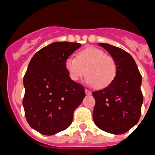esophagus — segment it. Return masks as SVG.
<instances>
[{"label": "esophagus", "instance_id": "1", "mask_svg": "<svg viewBox=\"0 0 155 155\" xmlns=\"http://www.w3.org/2000/svg\"><path fill=\"white\" fill-rule=\"evenodd\" d=\"M85 94H86V95H90V94H91V91H90V90H89V89H85Z\"/></svg>", "mask_w": 155, "mask_h": 155}]
</instances>
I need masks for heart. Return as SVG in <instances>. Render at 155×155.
<instances>
[{
    "label": "heart",
    "instance_id": "obj_1",
    "mask_svg": "<svg viewBox=\"0 0 155 155\" xmlns=\"http://www.w3.org/2000/svg\"><path fill=\"white\" fill-rule=\"evenodd\" d=\"M66 69L73 81L86 75V81L97 89H103L112 82L117 73L114 58L97 47H90L79 51L77 57L66 60Z\"/></svg>",
    "mask_w": 155,
    "mask_h": 155
}]
</instances>
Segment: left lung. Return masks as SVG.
I'll use <instances>...</instances> for the list:
<instances>
[{"mask_svg": "<svg viewBox=\"0 0 155 155\" xmlns=\"http://www.w3.org/2000/svg\"><path fill=\"white\" fill-rule=\"evenodd\" d=\"M99 46L114 58L117 73L108 86L93 92L96 101L93 121L103 131L120 135L135 126L140 118L143 101L142 76L130 54L108 43Z\"/></svg>", "mask_w": 155, "mask_h": 155, "instance_id": "obj_1", "label": "left lung"}]
</instances>
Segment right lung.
I'll return each instance as SVG.
<instances>
[{"mask_svg": "<svg viewBox=\"0 0 155 155\" xmlns=\"http://www.w3.org/2000/svg\"><path fill=\"white\" fill-rule=\"evenodd\" d=\"M80 47L78 43L54 42L36 52L29 62L23 106L31 127L43 135L67 128L85 97L84 87L71 80L65 65Z\"/></svg>", "mask_w": 155, "mask_h": 155, "instance_id": "right-lung-1", "label": "right lung"}]
</instances>
